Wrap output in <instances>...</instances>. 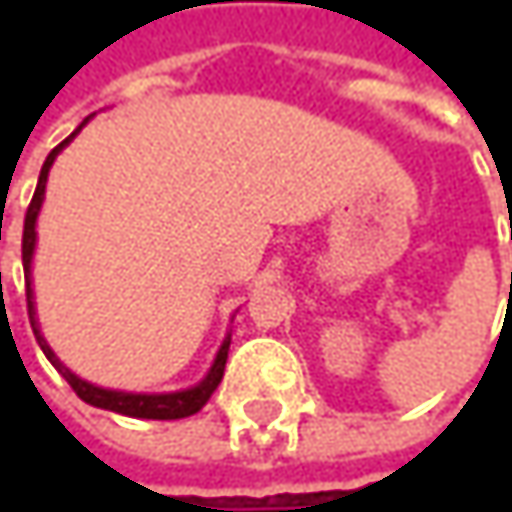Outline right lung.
<instances>
[{
    "mask_svg": "<svg viewBox=\"0 0 512 512\" xmlns=\"http://www.w3.org/2000/svg\"><path fill=\"white\" fill-rule=\"evenodd\" d=\"M82 124H88V121H82ZM82 124L76 127V133L82 130ZM76 133H70V136H67L58 148H52L50 156H47V162H44V168H41V177H38V189H35V195H32V204H29L26 222H23V269H26V302H29L32 332H35V338H38L44 356L52 361V367L67 379V385H70V388L76 391V397H82L85 403H91V406H97V409L118 412V415H130V418H151V421L189 418V415H195V412L210 400V394L219 388V382H222V376H225V361H228L231 338H225V344L219 347L210 373H207L195 388H183V391H171V394H133V391H109V388L91 385V382L79 379L76 373H70V370L58 361V356L50 350V344H47V338L41 335V326H38V320H35V293H32V255H35V240H38L35 222H38V213H41V204H44V192H47V177H50L52 162H55V156H58V151H61L64 145H70V139H73Z\"/></svg>",
    "mask_w": 512,
    "mask_h": 512,
    "instance_id": "right-lung-1",
    "label": "right lung"
}]
</instances>
